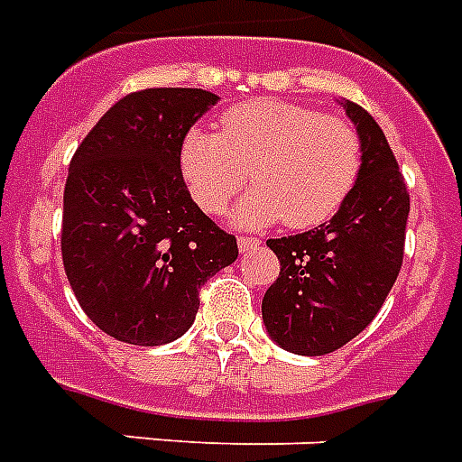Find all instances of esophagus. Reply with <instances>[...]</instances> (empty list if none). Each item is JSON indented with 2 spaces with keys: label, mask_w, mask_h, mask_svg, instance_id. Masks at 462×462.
Listing matches in <instances>:
<instances>
[{
  "label": "esophagus",
  "mask_w": 462,
  "mask_h": 462,
  "mask_svg": "<svg viewBox=\"0 0 462 462\" xmlns=\"http://www.w3.org/2000/svg\"><path fill=\"white\" fill-rule=\"evenodd\" d=\"M261 242L256 237H239V252H252V249H256Z\"/></svg>",
  "instance_id": "obj_1"
}]
</instances>
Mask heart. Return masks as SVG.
<instances>
[{"mask_svg":"<svg viewBox=\"0 0 462 462\" xmlns=\"http://www.w3.org/2000/svg\"><path fill=\"white\" fill-rule=\"evenodd\" d=\"M180 167L194 201L208 213L227 210L242 187L245 227H266L285 217L304 230L340 210L362 170V139L340 117L282 100H249L220 117V134L189 129Z\"/></svg>","mask_w":462,"mask_h":462,"instance_id":"1","label":"heart"}]
</instances>
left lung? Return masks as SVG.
<instances>
[{
    "label": "left lung",
    "instance_id": "1",
    "mask_svg": "<svg viewBox=\"0 0 462 462\" xmlns=\"http://www.w3.org/2000/svg\"><path fill=\"white\" fill-rule=\"evenodd\" d=\"M362 139V170L336 216L314 230L268 239L281 261L261 314L295 355H328L374 321L402 266L410 194L381 126L343 100Z\"/></svg>",
    "mask_w": 462,
    "mask_h": 462
}]
</instances>
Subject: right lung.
<instances>
[{
    "label": "right lung",
    "mask_w": 462,
    "mask_h": 462,
    "mask_svg": "<svg viewBox=\"0 0 462 462\" xmlns=\"http://www.w3.org/2000/svg\"><path fill=\"white\" fill-rule=\"evenodd\" d=\"M217 100L203 88L129 93L71 158L64 271L90 321L122 343L184 336L203 282L237 259L235 235L191 201L180 167L181 141Z\"/></svg>",
    "instance_id": "add662e5"
}]
</instances>
